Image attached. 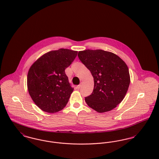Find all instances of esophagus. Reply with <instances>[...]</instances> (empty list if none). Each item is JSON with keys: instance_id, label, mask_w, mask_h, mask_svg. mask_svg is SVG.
I'll use <instances>...</instances> for the list:
<instances>
[{"instance_id": "34e87169", "label": "esophagus", "mask_w": 159, "mask_h": 159, "mask_svg": "<svg viewBox=\"0 0 159 159\" xmlns=\"http://www.w3.org/2000/svg\"><path fill=\"white\" fill-rule=\"evenodd\" d=\"M81 87V85H77V87H76V88L77 89H79Z\"/></svg>"}]
</instances>
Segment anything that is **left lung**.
Listing matches in <instances>:
<instances>
[{
	"label": "left lung",
	"mask_w": 159,
	"mask_h": 159,
	"mask_svg": "<svg viewBox=\"0 0 159 159\" xmlns=\"http://www.w3.org/2000/svg\"><path fill=\"white\" fill-rule=\"evenodd\" d=\"M78 57L94 78V89L85 101L99 113L115 108L123 100L130 84L127 65L115 53L103 50L79 51Z\"/></svg>",
	"instance_id": "obj_1"
}]
</instances>
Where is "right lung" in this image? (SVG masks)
Instances as JSON below:
<instances>
[{
    "label": "right lung",
    "instance_id": "1",
    "mask_svg": "<svg viewBox=\"0 0 159 159\" xmlns=\"http://www.w3.org/2000/svg\"><path fill=\"white\" fill-rule=\"evenodd\" d=\"M77 51L60 49L39 58L30 68L27 88L36 106L43 111L55 113L67 104L74 88L65 74Z\"/></svg>",
    "mask_w": 159,
    "mask_h": 159
}]
</instances>
